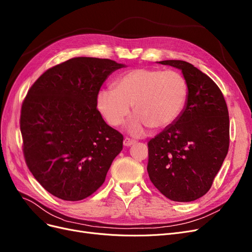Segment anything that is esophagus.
<instances>
[{"label":"esophagus","mask_w":252,"mask_h":252,"mask_svg":"<svg viewBox=\"0 0 252 252\" xmlns=\"http://www.w3.org/2000/svg\"><path fill=\"white\" fill-rule=\"evenodd\" d=\"M135 140L134 139H130V138H128V137H126L125 138V140H124V145L125 146H130V145H133L134 143H135Z\"/></svg>","instance_id":"34e87169"}]
</instances>
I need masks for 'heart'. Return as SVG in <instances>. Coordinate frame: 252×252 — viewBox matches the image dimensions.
<instances>
[{"label":"heart","instance_id":"obj_1","mask_svg":"<svg viewBox=\"0 0 252 252\" xmlns=\"http://www.w3.org/2000/svg\"><path fill=\"white\" fill-rule=\"evenodd\" d=\"M189 99V83L175 70L137 68L126 72L113 87L102 90L96 105L111 126H119L126 120L130 105L136 115L129 130L141 135L146 126L159 129L176 122Z\"/></svg>","mask_w":252,"mask_h":252}]
</instances>
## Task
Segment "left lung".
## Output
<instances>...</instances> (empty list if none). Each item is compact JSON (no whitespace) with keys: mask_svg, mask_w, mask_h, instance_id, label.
<instances>
[{"mask_svg":"<svg viewBox=\"0 0 252 252\" xmlns=\"http://www.w3.org/2000/svg\"><path fill=\"white\" fill-rule=\"evenodd\" d=\"M159 63L182 71L189 99L176 122L147 143V172L166 198L191 202L211 189L227 155V106L217 84L191 63L175 60Z\"/></svg>","mask_w":252,"mask_h":252,"instance_id":"8db88e82","label":"left lung"}]
</instances>
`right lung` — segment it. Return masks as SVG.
I'll use <instances>...</instances> for the list:
<instances>
[{"label": "right lung", "instance_id": "obj_1", "mask_svg": "<svg viewBox=\"0 0 252 252\" xmlns=\"http://www.w3.org/2000/svg\"><path fill=\"white\" fill-rule=\"evenodd\" d=\"M124 64L74 58L46 70L21 105L20 132L27 166L48 192L80 201L99 189L124 136L96 108L106 78Z\"/></svg>", "mask_w": 252, "mask_h": 252}]
</instances>
